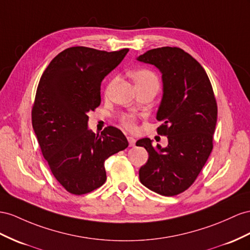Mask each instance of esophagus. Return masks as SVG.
<instances>
[{"label":"esophagus","instance_id":"esophagus-1","mask_svg":"<svg viewBox=\"0 0 250 250\" xmlns=\"http://www.w3.org/2000/svg\"><path fill=\"white\" fill-rule=\"evenodd\" d=\"M127 142H129L130 146H135V144H136V139L131 137V136H127Z\"/></svg>","mask_w":250,"mask_h":250}]
</instances>
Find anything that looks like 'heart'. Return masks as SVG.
Masks as SVG:
<instances>
[{
	"label": "heart",
	"mask_w": 250,
	"mask_h": 250,
	"mask_svg": "<svg viewBox=\"0 0 250 250\" xmlns=\"http://www.w3.org/2000/svg\"><path fill=\"white\" fill-rule=\"evenodd\" d=\"M131 77L135 82L137 88L154 87L158 89L159 87V79L157 75L149 68H138L133 70ZM110 86H108V88H110ZM120 123L129 131H135L137 129V119L132 114H124L120 117Z\"/></svg>",
	"instance_id": "b5f03b06"
}]
</instances>
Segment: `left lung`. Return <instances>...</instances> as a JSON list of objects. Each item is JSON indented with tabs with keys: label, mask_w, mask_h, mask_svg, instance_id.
Listing matches in <instances>:
<instances>
[{
	"label": "left lung",
	"mask_w": 250,
	"mask_h": 250,
	"mask_svg": "<svg viewBox=\"0 0 250 250\" xmlns=\"http://www.w3.org/2000/svg\"><path fill=\"white\" fill-rule=\"evenodd\" d=\"M138 60L155 65L163 74L164 95L157 112L159 135L168 146L154 149L149 138L139 139L149 159L139 169L144 186L165 196L186 191L196 180L213 148L217 104L203 66L180 47L150 49Z\"/></svg>",
	"instance_id": "obj_1"
}]
</instances>
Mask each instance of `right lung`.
I'll return each instance as SVG.
<instances>
[{"instance_id":"right-lung-1","label":"right lung","mask_w":250,"mask_h":250,"mask_svg":"<svg viewBox=\"0 0 250 250\" xmlns=\"http://www.w3.org/2000/svg\"><path fill=\"white\" fill-rule=\"evenodd\" d=\"M127 52L69 47L41 76L31 110L33 127L50 171L69 193L82 195L101 187L106 181L105 159L129 146L115 126L100 135L87 130V113L101 102V81Z\"/></svg>"}]
</instances>
